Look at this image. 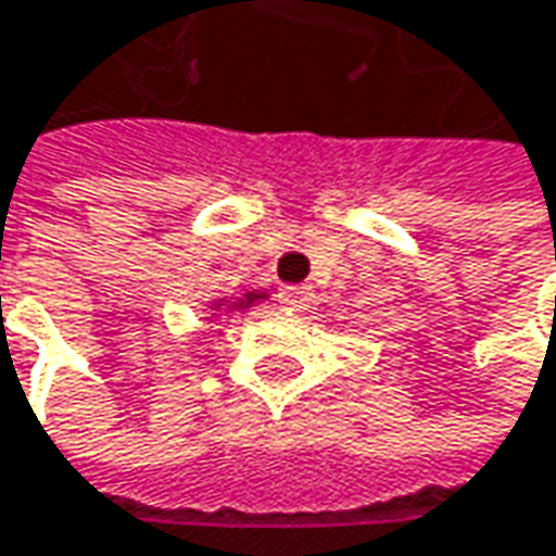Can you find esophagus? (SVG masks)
Listing matches in <instances>:
<instances>
[{"label":"esophagus","instance_id":"obj_1","mask_svg":"<svg viewBox=\"0 0 556 556\" xmlns=\"http://www.w3.org/2000/svg\"><path fill=\"white\" fill-rule=\"evenodd\" d=\"M277 299H279V305H282L286 311H305L311 308L314 292H311V286H282Z\"/></svg>","mask_w":556,"mask_h":556}]
</instances>
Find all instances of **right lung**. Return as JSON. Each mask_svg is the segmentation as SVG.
Listing matches in <instances>:
<instances>
[{
  "label": "right lung",
  "instance_id": "obj_1",
  "mask_svg": "<svg viewBox=\"0 0 556 556\" xmlns=\"http://www.w3.org/2000/svg\"><path fill=\"white\" fill-rule=\"evenodd\" d=\"M261 299H267V292H261V289H254V292H245V295H242V299H236V302H226V299H216V302H213L211 308L213 311H226V314H229V311H248L251 308V305H257V302H261Z\"/></svg>",
  "mask_w": 556,
  "mask_h": 556
}]
</instances>
